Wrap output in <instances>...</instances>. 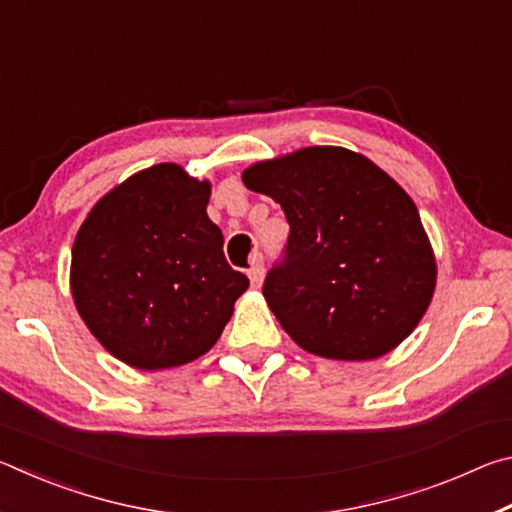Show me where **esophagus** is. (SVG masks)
<instances>
[{
    "label": "esophagus",
    "mask_w": 512,
    "mask_h": 512,
    "mask_svg": "<svg viewBox=\"0 0 512 512\" xmlns=\"http://www.w3.org/2000/svg\"><path fill=\"white\" fill-rule=\"evenodd\" d=\"M248 277H250V284H253V287H259V284L264 282V264H262V259H259V257H255L253 264H250Z\"/></svg>",
    "instance_id": "esophagus-1"
}]
</instances>
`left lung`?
<instances>
[{
	"label": "left lung",
	"mask_w": 512,
	"mask_h": 512,
	"mask_svg": "<svg viewBox=\"0 0 512 512\" xmlns=\"http://www.w3.org/2000/svg\"><path fill=\"white\" fill-rule=\"evenodd\" d=\"M241 180L280 203L291 225L264 298L302 350L370 361L418 327L436 255L418 207L384 169L343 146H307L250 164Z\"/></svg>",
	"instance_id": "1"
}]
</instances>
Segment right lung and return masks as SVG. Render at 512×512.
Wrapping results in <instances>:
<instances>
[{
    "label": "right lung",
    "instance_id": "1",
    "mask_svg": "<svg viewBox=\"0 0 512 512\" xmlns=\"http://www.w3.org/2000/svg\"><path fill=\"white\" fill-rule=\"evenodd\" d=\"M210 194L180 164H153L101 196L76 232V311L126 366L167 370L210 352L248 289L225 262Z\"/></svg>",
    "mask_w": 512,
    "mask_h": 512
}]
</instances>
